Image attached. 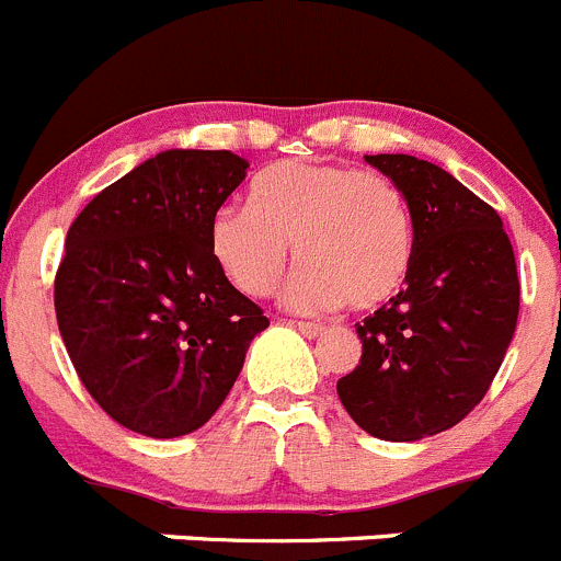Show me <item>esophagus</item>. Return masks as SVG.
Masks as SVG:
<instances>
[{"label":"esophagus","mask_w":561,"mask_h":561,"mask_svg":"<svg viewBox=\"0 0 561 561\" xmlns=\"http://www.w3.org/2000/svg\"><path fill=\"white\" fill-rule=\"evenodd\" d=\"M296 329L301 334H307V337H318V334H323V329L327 327H321V323H310V321H296Z\"/></svg>","instance_id":"1"}]
</instances>
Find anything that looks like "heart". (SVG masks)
Here are the masks:
<instances>
[{
  "label": "heart",
  "instance_id": "b5f03b06",
  "mask_svg": "<svg viewBox=\"0 0 561 561\" xmlns=\"http://www.w3.org/2000/svg\"><path fill=\"white\" fill-rule=\"evenodd\" d=\"M296 245L305 265L287 287L296 310L345 305L365 312L404 287L415 224L401 187L374 169L282 160L251 182V207L227 204L209 221V251L240 293H274Z\"/></svg>",
  "mask_w": 561,
  "mask_h": 561
}]
</instances>
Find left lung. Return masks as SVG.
Returning a JSON list of instances; mask_svg holds the SVG:
<instances>
[{
    "label": "left lung",
    "instance_id": "left-lung-1",
    "mask_svg": "<svg viewBox=\"0 0 561 561\" xmlns=\"http://www.w3.org/2000/svg\"><path fill=\"white\" fill-rule=\"evenodd\" d=\"M410 204L407 287L357 323L363 357L337 381L359 428L412 443L457 426L493 385L520 310L501 216L448 171L410 154H365Z\"/></svg>",
    "mask_w": 561,
    "mask_h": 561
}]
</instances>
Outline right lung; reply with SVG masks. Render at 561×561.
<instances>
[{"mask_svg":"<svg viewBox=\"0 0 561 561\" xmlns=\"http://www.w3.org/2000/svg\"><path fill=\"white\" fill-rule=\"evenodd\" d=\"M245 169L232 151H160L68 229L57 327L91 399L129 432L169 439L204 426L268 327L209 251V221Z\"/></svg>","mask_w":561,"mask_h":561,"instance_id":"1","label":"right lung"}]
</instances>
